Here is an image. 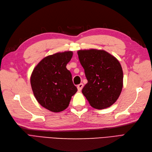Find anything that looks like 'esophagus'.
Instances as JSON below:
<instances>
[{
	"mask_svg": "<svg viewBox=\"0 0 152 152\" xmlns=\"http://www.w3.org/2000/svg\"><path fill=\"white\" fill-rule=\"evenodd\" d=\"M83 87H84V84H79L77 86V89H78V91H80L81 90H82V89L83 88Z\"/></svg>",
	"mask_w": 152,
	"mask_h": 152,
	"instance_id": "1",
	"label": "esophagus"
}]
</instances>
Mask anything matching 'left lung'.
Returning a JSON list of instances; mask_svg holds the SVG:
<instances>
[{
	"label": "left lung",
	"instance_id": "left-lung-1",
	"mask_svg": "<svg viewBox=\"0 0 152 152\" xmlns=\"http://www.w3.org/2000/svg\"><path fill=\"white\" fill-rule=\"evenodd\" d=\"M77 54L87 79L82 94L92 107L98 110L110 107L116 102L122 90L120 62L102 49H80Z\"/></svg>",
	"mask_w": 152,
	"mask_h": 152
}]
</instances>
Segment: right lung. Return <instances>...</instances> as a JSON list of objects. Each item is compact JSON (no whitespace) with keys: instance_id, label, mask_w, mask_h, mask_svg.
<instances>
[{"instance_id":"obj_1","label":"right lung","mask_w":152,"mask_h":152,"mask_svg":"<svg viewBox=\"0 0 152 152\" xmlns=\"http://www.w3.org/2000/svg\"><path fill=\"white\" fill-rule=\"evenodd\" d=\"M72 56L70 50L49 55L36 65L31 74L30 84L35 98L50 112L65 110L77 91L71 73L66 67Z\"/></svg>"}]
</instances>
